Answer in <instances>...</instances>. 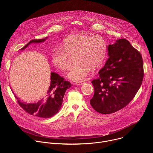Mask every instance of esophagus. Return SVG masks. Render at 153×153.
<instances>
[{
  "mask_svg": "<svg viewBox=\"0 0 153 153\" xmlns=\"http://www.w3.org/2000/svg\"><path fill=\"white\" fill-rule=\"evenodd\" d=\"M85 83V82L83 80H81V81H77L76 82V85H81L82 84H83Z\"/></svg>",
  "mask_w": 153,
  "mask_h": 153,
  "instance_id": "34e87169",
  "label": "esophagus"
}]
</instances>
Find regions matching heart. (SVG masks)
Here are the masks:
<instances>
[{
	"label": "heart",
	"instance_id": "b5f03b06",
	"mask_svg": "<svg viewBox=\"0 0 153 153\" xmlns=\"http://www.w3.org/2000/svg\"><path fill=\"white\" fill-rule=\"evenodd\" d=\"M75 56L77 62L70 69L68 77L78 81L88 75L91 68L96 70L103 65L107 56L105 39L99 35L83 33L70 35L63 40L61 48L54 50L52 62L60 70L66 71Z\"/></svg>",
	"mask_w": 153,
	"mask_h": 153
}]
</instances>
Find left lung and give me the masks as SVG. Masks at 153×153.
Here are the masks:
<instances>
[{
	"instance_id": "8db88e82",
	"label": "left lung",
	"mask_w": 153,
	"mask_h": 153,
	"mask_svg": "<svg viewBox=\"0 0 153 153\" xmlns=\"http://www.w3.org/2000/svg\"><path fill=\"white\" fill-rule=\"evenodd\" d=\"M109 58L92 80L94 94L90 100L97 112H116L131 101L142 85L143 63L141 54L128 40L120 39L108 47Z\"/></svg>"
}]
</instances>
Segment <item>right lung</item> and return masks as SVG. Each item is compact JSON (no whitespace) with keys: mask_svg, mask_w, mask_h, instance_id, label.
Here are the masks:
<instances>
[{"mask_svg":"<svg viewBox=\"0 0 153 153\" xmlns=\"http://www.w3.org/2000/svg\"><path fill=\"white\" fill-rule=\"evenodd\" d=\"M33 39L21 50H24L31 43H40L47 39ZM71 86L70 82L56 73H51V82L45 98L35 103H25L20 102L15 96L18 104L31 115L42 118H50L55 115L62 106L63 98L67 90Z\"/></svg>","mask_w":153,"mask_h":153,"instance_id":"1","label":"right lung"}]
</instances>
